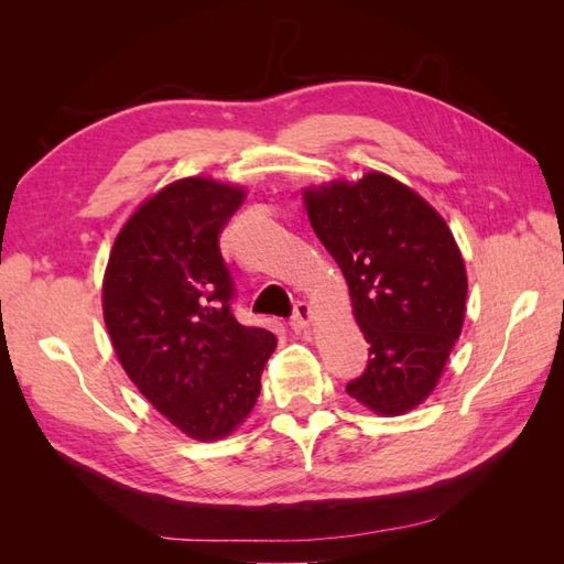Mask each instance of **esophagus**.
<instances>
[{"instance_id":"1","label":"esophagus","mask_w":564,"mask_h":564,"mask_svg":"<svg viewBox=\"0 0 564 564\" xmlns=\"http://www.w3.org/2000/svg\"><path fill=\"white\" fill-rule=\"evenodd\" d=\"M311 319H313L311 305L305 303V301H299V303L294 305V315H292V322H289V324H292L294 332H305V329H308Z\"/></svg>"}]
</instances>
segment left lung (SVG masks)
I'll list each match as a JSON object with an SVG mask.
<instances>
[{"label":"left lung","mask_w":564,"mask_h":564,"mask_svg":"<svg viewBox=\"0 0 564 564\" xmlns=\"http://www.w3.org/2000/svg\"><path fill=\"white\" fill-rule=\"evenodd\" d=\"M311 226L348 282L369 362L346 386L395 416L435 388L466 313V268L442 216L386 174L305 193Z\"/></svg>","instance_id":"obj_1"}]
</instances>
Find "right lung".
I'll return each instance as SVG.
<instances>
[{
  "label": "right lung",
  "mask_w": 564,
  "mask_h": 564,
  "mask_svg": "<svg viewBox=\"0 0 564 564\" xmlns=\"http://www.w3.org/2000/svg\"><path fill=\"white\" fill-rule=\"evenodd\" d=\"M242 199V187L209 178L166 185L127 220L106 270L104 315L119 362L195 440L226 437L247 419L278 346L232 313L218 232Z\"/></svg>",
  "instance_id": "obj_1"
}]
</instances>
